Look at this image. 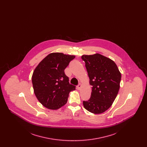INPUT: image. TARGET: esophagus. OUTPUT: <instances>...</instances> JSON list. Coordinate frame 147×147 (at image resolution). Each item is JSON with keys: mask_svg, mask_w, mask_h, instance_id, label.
Masks as SVG:
<instances>
[{"mask_svg": "<svg viewBox=\"0 0 147 147\" xmlns=\"http://www.w3.org/2000/svg\"><path fill=\"white\" fill-rule=\"evenodd\" d=\"M81 86H82V85H81V84H79L78 85H77V89L78 90H80V89H81Z\"/></svg>", "mask_w": 147, "mask_h": 147, "instance_id": "34e87169", "label": "esophagus"}]
</instances>
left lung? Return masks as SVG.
Listing matches in <instances>:
<instances>
[{"label":"left lung","instance_id":"1","mask_svg":"<svg viewBox=\"0 0 147 147\" xmlns=\"http://www.w3.org/2000/svg\"><path fill=\"white\" fill-rule=\"evenodd\" d=\"M82 59L92 85L91 97L83 101L84 108L95 114L103 113L111 107L117 95L121 73L112 60L100 54L83 55Z\"/></svg>","mask_w":147,"mask_h":147}]
</instances>
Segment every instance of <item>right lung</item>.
Masks as SVG:
<instances>
[{
	"mask_svg": "<svg viewBox=\"0 0 147 147\" xmlns=\"http://www.w3.org/2000/svg\"><path fill=\"white\" fill-rule=\"evenodd\" d=\"M76 57L62 53H52L38 64L32 76L35 95L40 102L51 110L65 105L70 91L76 86L69 84L64 69Z\"/></svg>",
	"mask_w": 147,
	"mask_h": 147,
	"instance_id": "right-lung-1",
	"label": "right lung"
}]
</instances>
